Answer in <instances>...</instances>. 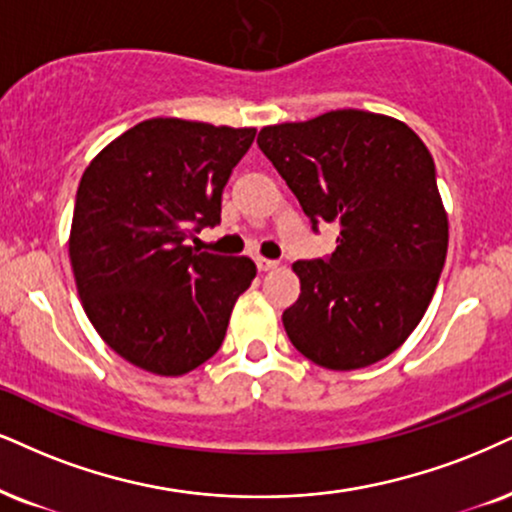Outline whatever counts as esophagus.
Returning <instances> with one entry per match:
<instances>
[{"instance_id":"obj_1","label":"esophagus","mask_w":512,"mask_h":512,"mask_svg":"<svg viewBox=\"0 0 512 512\" xmlns=\"http://www.w3.org/2000/svg\"><path fill=\"white\" fill-rule=\"evenodd\" d=\"M256 266H258V270H261V273H266V270H275L277 266H280V263L273 261V258L258 256V258H256Z\"/></svg>"}]
</instances>
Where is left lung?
<instances>
[{"label":"left lung","mask_w":512,"mask_h":512,"mask_svg":"<svg viewBox=\"0 0 512 512\" xmlns=\"http://www.w3.org/2000/svg\"><path fill=\"white\" fill-rule=\"evenodd\" d=\"M256 142L313 232L342 227L334 254L294 263L301 294L282 313L289 342L327 370L382 361L422 320L446 261L432 154L406 123L358 109L268 125Z\"/></svg>","instance_id":"8db88e82"}]
</instances>
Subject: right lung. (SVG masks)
<instances>
[{
    "mask_svg": "<svg viewBox=\"0 0 512 512\" xmlns=\"http://www.w3.org/2000/svg\"><path fill=\"white\" fill-rule=\"evenodd\" d=\"M254 137V128L151 118L82 173L68 242L75 285L99 337L137 368L178 377L223 344L256 266L187 239L220 223L223 187Z\"/></svg>",
    "mask_w": 512,
    "mask_h": 512,
    "instance_id": "1",
    "label": "right lung"
}]
</instances>
